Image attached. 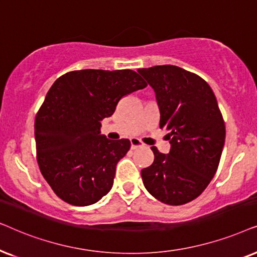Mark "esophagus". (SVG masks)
I'll list each match as a JSON object with an SVG mask.
<instances>
[{"label": "esophagus", "mask_w": 257, "mask_h": 257, "mask_svg": "<svg viewBox=\"0 0 257 257\" xmlns=\"http://www.w3.org/2000/svg\"><path fill=\"white\" fill-rule=\"evenodd\" d=\"M131 145H132V149H136L139 148V147H142L143 142L139 139H131Z\"/></svg>", "instance_id": "1"}]
</instances>
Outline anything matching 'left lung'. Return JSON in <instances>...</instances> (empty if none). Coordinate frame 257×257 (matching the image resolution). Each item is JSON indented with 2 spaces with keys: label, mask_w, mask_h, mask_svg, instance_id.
<instances>
[{
  "label": "left lung",
  "mask_w": 257,
  "mask_h": 257,
  "mask_svg": "<svg viewBox=\"0 0 257 257\" xmlns=\"http://www.w3.org/2000/svg\"><path fill=\"white\" fill-rule=\"evenodd\" d=\"M156 94L160 128L168 131L170 153L155 155L141 170L146 189L161 202L181 206L203 193L216 173L225 125L216 97L198 75L176 66L139 69Z\"/></svg>",
  "instance_id": "obj_1"
}]
</instances>
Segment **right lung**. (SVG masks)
Returning <instances> with one entry per match:
<instances>
[{
  "mask_svg": "<svg viewBox=\"0 0 257 257\" xmlns=\"http://www.w3.org/2000/svg\"><path fill=\"white\" fill-rule=\"evenodd\" d=\"M134 70H74L54 82L35 117L36 159L54 193L73 206L101 200L131 141L100 135L122 97L147 87Z\"/></svg>",
  "mask_w": 257,
  "mask_h": 257,
  "instance_id": "obj_1",
  "label": "right lung"
}]
</instances>
